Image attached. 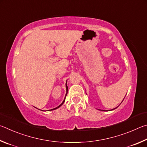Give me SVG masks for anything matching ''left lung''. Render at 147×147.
Instances as JSON below:
<instances>
[{
    "mask_svg": "<svg viewBox=\"0 0 147 147\" xmlns=\"http://www.w3.org/2000/svg\"><path fill=\"white\" fill-rule=\"evenodd\" d=\"M103 111H105V110H103Z\"/></svg>",
    "mask_w": 147,
    "mask_h": 147,
    "instance_id": "left-lung-1",
    "label": "left lung"
}]
</instances>
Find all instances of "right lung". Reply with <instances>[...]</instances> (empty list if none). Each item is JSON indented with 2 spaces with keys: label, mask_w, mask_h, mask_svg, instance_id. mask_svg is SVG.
<instances>
[{
  "label": "right lung",
  "mask_w": 147,
  "mask_h": 147,
  "mask_svg": "<svg viewBox=\"0 0 147 147\" xmlns=\"http://www.w3.org/2000/svg\"><path fill=\"white\" fill-rule=\"evenodd\" d=\"M66 90H67V91H68V86H67V85H66ZM64 101H65V99H64V101H63V102H62V103L60 105H59V107H57V108H55V109H51V110H55V109H58V108H59V107H60L61 106V105H63V103H64Z\"/></svg>",
  "instance_id": "right-lung-1"
}]
</instances>
